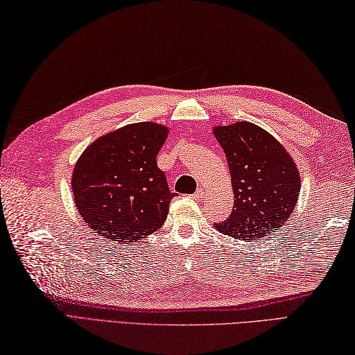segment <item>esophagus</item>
Returning <instances> with one entry per match:
<instances>
[{"mask_svg":"<svg viewBox=\"0 0 355 355\" xmlns=\"http://www.w3.org/2000/svg\"><path fill=\"white\" fill-rule=\"evenodd\" d=\"M202 198H204V188H198V191L194 193V199L202 200Z\"/></svg>","mask_w":355,"mask_h":355,"instance_id":"esophagus-1","label":"esophagus"}]
</instances>
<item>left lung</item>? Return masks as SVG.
Listing matches in <instances>:
<instances>
[{
    "mask_svg": "<svg viewBox=\"0 0 355 355\" xmlns=\"http://www.w3.org/2000/svg\"><path fill=\"white\" fill-rule=\"evenodd\" d=\"M213 133L225 151L234 193L233 211L216 230L247 242L262 241L284 227L297 205V165L276 137L252 122L216 125Z\"/></svg>",
    "mask_w": 355,
    "mask_h": 355,
    "instance_id": "obj_1",
    "label": "left lung"
}]
</instances>
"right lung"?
Here are the masks:
<instances>
[{
  "label": "right lung",
  "instance_id": "1",
  "mask_svg": "<svg viewBox=\"0 0 355 355\" xmlns=\"http://www.w3.org/2000/svg\"><path fill=\"white\" fill-rule=\"evenodd\" d=\"M167 136L168 127L136 122L98 137L79 156L73 202L93 233L130 243L162 227L175 196L156 162Z\"/></svg>",
  "mask_w": 355,
  "mask_h": 355
}]
</instances>
